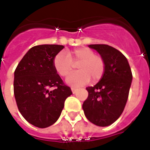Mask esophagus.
<instances>
[{"label":"esophagus","instance_id":"1","mask_svg":"<svg viewBox=\"0 0 150 150\" xmlns=\"http://www.w3.org/2000/svg\"><path fill=\"white\" fill-rule=\"evenodd\" d=\"M76 89H77V88H75V87H71V91H72V92H73V93H75V91H76Z\"/></svg>","mask_w":150,"mask_h":150}]
</instances>
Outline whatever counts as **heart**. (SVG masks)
<instances>
[{
	"label": "heart",
	"mask_w": 150,
	"mask_h": 150,
	"mask_svg": "<svg viewBox=\"0 0 150 150\" xmlns=\"http://www.w3.org/2000/svg\"><path fill=\"white\" fill-rule=\"evenodd\" d=\"M77 63L78 71L71 74L67 79V83L71 86L86 84L90 81V79L92 83H96L104 75V59L88 47L78 48L66 53L60 52L53 61L54 68L61 77L67 76L72 71L74 65Z\"/></svg>",
	"instance_id": "1"
}]
</instances>
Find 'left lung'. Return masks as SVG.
I'll list each match as a JSON object with an SVG mask.
<instances>
[{"label":"left lung","instance_id":"obj_1","mask_svg":"<svg viewBox=\"0 0 150 150\" xmlns=\"http://www.w3.org/2000/svg\"><path fill=\"white\" fill-rule=\"evenodd\" d=\"M105 62L104 73L94 87H88L83 104L87 119L96 125L108 126L122 114L129 97L132 75L128 60L118 50L105 44H92Z\"/></svg>","mask_w":150,"mask_h":150}]
</instances>
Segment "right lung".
Listing matches in <instances>:
<instances>
[{
  "mask_svg": "<svg viewBox=\"0 0 150 150\" xmlns=\"http://www.w3.org/2000/svg\"><path fill=\"white\" fill-rule=\"evenodd\" d=\"M63 48L61 45L34 46L14 71L13 92L18 110L38 128L52 125L59 119L66 99L72 94L53 65L54 57Z\"/></svg>",
  "mask_w": 150,
  "mask_h": 150,
  "instance_id": "obj_1",
  "label": "right lung"
}]
</instances>
